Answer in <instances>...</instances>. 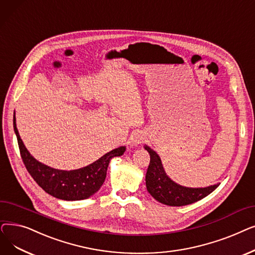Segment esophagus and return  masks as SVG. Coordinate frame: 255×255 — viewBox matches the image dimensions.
<instances>
[{
    "label": "esophagus",
    "mask_w": 255,
    "mask_h": 255,
    "mask_svg": "<svg viewBox=\"0 0 255 255\" xmlns=\"http://www.w3.org/2000/svg\"><path fill=\"white\" fill-rule=\"evenodd\" d=\"M144 139H145V137H144V134L142 131H135L134 134L131 135V137H130V144L132 145V146H137V145H139V144H141L143 141H144Z\"/></svg>",
    "instance_id": "obj_1"
}]
</instances>
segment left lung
I'll use <instances>...</instances> for the list:
<instances>
[{
    "label": "left lung",
    "instance_id": "1",
    "mask_svg": "<svg viewBox=\"0 0 255 255\" xmlns=\"http://www.w3.org/2000/svg\"><path fill=\"white\" fill-rule=\"evenodd\" d=\"M144 148L150 155V163L147 169L145 181L150 195L159 202L170 207H183L207 197L215 191L220 184L205 188L183 187L168 177L166 174L159 154L147 145Z\"/></svg>",
    "mask_w": 255,
    "mask_h": 255
}]
</instances>
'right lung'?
Segmentation results:
<instances>
[{
	"instance_id": "1",
	"label": "right lung",
	"mask_w": 255,
	"mask_h": 255,
	"mask_svg": "<svg viewBox=\"0 0 255 255\" xmlns=\"http://www.w3.org/2000/svg\"><path fill=\"white\" fill-rule=\"evenodd\" d=\"M13 128L20 156L30 175L47 194L62 200H82L92 196L103 186L112 157L123 155L126 151V146H120L86 167L69 171L58 170L38 162L31 155L19 137L15 115L13 116Z\"/></svg>"
}]
</instances>
